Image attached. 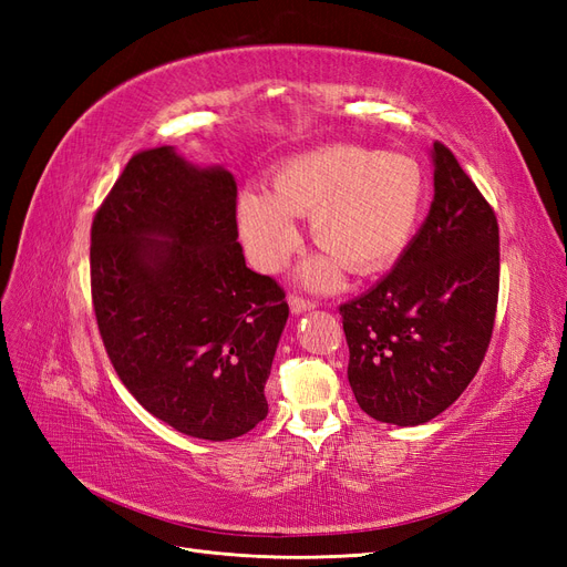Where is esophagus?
Here are the masks:
<instances>
[{"label": "esophagus", "instance_id": "esophagus-1", "mask_svg": "<svg viewBox=\"0 0 567 567\" xmlns=\"http://www.w3.org/2000/svg\"><path fill=\"white\" fill-rule=\"evenodd\" d=\"M289 308H291V313L299 316V313H306V310H310V308H316V301L303 299L299 295H289Z\"/></svg>", "mask_w": 567, "mask_h": 567}]
</instances>
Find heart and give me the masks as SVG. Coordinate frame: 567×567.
<instances>
[{
    "label": "heart",
    "mask_w": 567,
    "mask_h": 567,
    "mask_svg": "<svg viewBox=\"0 0 567 567\" xmlns=\"http://www.w3.org/2000/svg\"><path fill=\"white\" fill-rule=\"evenodd\" d=\"M424 203V172L403 153L334 143L289 157L268 188L237 199V228L254 266L276 272L299 249L291 218L308 216L310 240L322 254L306 261L301 280L332 287L339 266L368 276L405 249Z\"/></svg>",
    "instance_id": "heart-1"
}]
</instances>
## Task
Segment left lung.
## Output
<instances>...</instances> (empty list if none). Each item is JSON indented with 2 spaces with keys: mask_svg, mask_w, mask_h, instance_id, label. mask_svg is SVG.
I'll return each instance as SVG.
<instances>
[{
  "mask_svg": "<svg viewBox=\"0 0 567 567\" xmlns=\"http://www.w3.org/2000/svg\"><path fill=\"white\" fill-rule=\"evenodd\" d=\"M433 203L393 270L339 306L349 383L377 422L419 426L476 377L495 327L499 226L476 184L433 143Z\"/></svg>",
  "mask_w": 567,
  "mask_h": 567,
  "instance_id": "obj_1",
  "label": "left lung"
}]
</instances>
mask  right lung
I'll list each match as a JSON object with an SVG mask.
<instances>
[{"label": "right lung", "mask_w": 567, "mask_h": 567, "mask_svg": "<svg viewBox=\"0 0 567 567\" xmlns=\"http://www.w3.org/2000/svg\"><path fill=\"white\" fill-rule=\"evenodd\" d=\"M237 186L172 145L141 151L91 226V299L122 383L164 424L230 441L268 414L266 381L289 306L247 268Z\"/></svg>", "instance_id": "1"}]
</instances>
